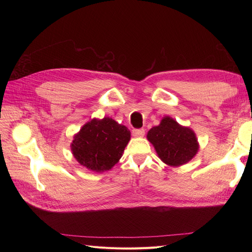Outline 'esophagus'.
<instances>
[{"mask_svg": "<svg viewBox=\"0 0 252 252\" xmlns=\"http://www.w3.org/2000/svg\"><path fill=\"white\" fill-rule=\"evenodd\" d=\"M145 130L144 129H133L132 130V135L135 136V138H140V136H144Z\"/></svg>", "mask_w": 252, "mask_h": 252, "instance_id": "esophagus-1", "label": "esophagus"}]
</instances>
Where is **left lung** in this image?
Here are the masks:
<instances>
[{"label":"left lung","instance_id":"8db88e82","mask_svg":"<svg viewBox=\"0 0 252 252\" xmlns=\"http://www.w3.org/2000/svg\"><path fill=\"white\" fill-rule=\"evenodd\" d=\"M147 139L154 145L158 158L172 167L188 163L199 150L193 130L181 126L170 117L163 118L158 126L152 127Z\"/></svg>","mask_w":252,"mask_h":252}]
</instances>
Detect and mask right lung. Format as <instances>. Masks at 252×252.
<instances>
[{"label":"right lung","instance_id":"add662e5","mask_svg":"<svg viewBox=\"0 0 252 252\" xmlns=\"http://www.w3.org/2000/svg\"><path fill=\"white\" fill-rule=\"evenodd\" d=\"M130 140V131L110 118L94 119L74 135L71 151L87 169L103 172L111 169L123 156Z\"/></svg>","mask_w":252,"mask_h":252}]
</instances>
